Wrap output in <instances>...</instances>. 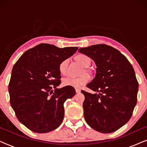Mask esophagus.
<instances>
[{
	"instance_id": "obj_1",
	"label": "esophagus",
	"mask_w": 147,
	"mask_h": 147,
	"mask_svg": "<svg viewBox=\"0 0 147 147\" xmlns=\"http://www.w3.org/2000/svg\"><path fill=\"white\" fill-rule=\"evenodd\" d=\"M76 93H80V92H81V90H80V89H78V88H76Z\"/></svg>"
}]
</instances>
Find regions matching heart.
Returning <instances> with one entry per match:
<instances>
[{
    "label": "heart",
    "instance_id": "1",
    "mask_svg": "<svg viewBox=\"0 0 147 147\" xmlns=\"http://www.w3.org/2000/svg\"><path fill=\"white\" fill-rule=\"evenodd\" d=\"M76 59L84 67H88L90 64V59L84 54H79L76 56ZM69 59H65L62 61L59 65V71L61 74L65 75L67 71V65ZM90 78L88 75H84L79 78L67 77L63 80V84L65 86H71L76 88H80L88 83Z\"/></svg>",
    "mask_w": 147,
    "mask_h": 147
}]
</instances>
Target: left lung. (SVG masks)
I'll return each instance as SVG.
<instances>
[{
    "mask_svg": "<svg viewBox=\"0 0 147 147\" xmlns=\"http://www.w3.org/2000/svg\"><path fill=\"white\" fill-rule=\"evenodd\" d=\"M96 65L94 79L87 87L98 94L82 90L84 118L90 127L111 133L131 118L137 102L138 83L128 60L118 50L105 44L78 49Z\"/></svg>",
    "mask_w": 147,
    "mask_h": 147,
    "instance_id": "left-lung-1",
    "label": "left lung"
}]
</instances>
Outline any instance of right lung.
<instances>
[{
    "label": "right lung",
    "instance_id": "right-lung-1",
    "mask_svg": "<svg viewBox=\"0 0 147 147\" xmlns=\"http://www.w3.org/2000/svg\"><path fill=\"white\" fill-rule=\"evenodd\" d=\"M78 49L41 43L26 51L14 65L10 102L19 122L31 131L46 133L61 124L64 102L76 90L71 86L57 88L61 84L59 65Z\"/></svg>",
    "mask_w": 147,
    "mask_h": 147
}]
</instances>
